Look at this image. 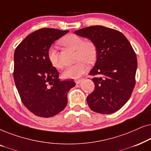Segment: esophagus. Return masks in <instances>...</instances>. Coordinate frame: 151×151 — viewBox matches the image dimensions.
<instances>
[{
	"mask_svg": "<svg viewBox=\"0 0 151 151\" xmlns=\"http://www.w3.org/2000/svg\"><path fill=\"white\" fill-rule=\"evenodd\" d=\"M82 79H80V80H75V82L76 83V84H80V82H82Z\"/></svg>",
	"mask_w": 151,
	"mask_h": 151,
	"instance_id": "esophagus-1",
	"label": "esophagus"
}]
</instances>
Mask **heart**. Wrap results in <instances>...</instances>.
<instances>
[{
    "label": "heart",
    "instance_id": "1",
    "mask_svg": "<svg viewBox=\"0 0 151 151\" xmlns=\"http://www.w3.org/2000/svg\"><path fill=\"white\" fill-rule=\"evenodd\" d=\"M60 43L65 47L76 50V60L78 62L75 65L67 68L63 73L65 78L77 80L86 71L87 67L84 61L88 64L93 63L97 58L98 49L96 44L90 40L84 41L83 38L76 34H69L61 39ZM47 58L53 67L61 68L58 53L53 47H49L47 51Z\"/></svg>",
    "mask_w": 151,
    "mask_h": 151
}]
</instances>
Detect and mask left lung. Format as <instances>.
Instances as JSON below:
<instances>
[{"label":"left lung","mask_w":151,"mask_h":151,"mask_svg":"<svg viewBox=\"0 0 151 151\" xmlns=\"http://www.w3.org/2000/svg\"><path fill=\"white\" fill-rule=\"evenodd\" d=\"M78 36L96 44L97 60L91 70L95 90L86 98L92 111L111 114L120 109L131 96L135 84L137 57L122 33L100 25L75 31Z\"/></svg>","instance_id":"8db88e82"}]
</instances>
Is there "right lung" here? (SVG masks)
Wrapping results in <instances>:
<instances>
[{"label": "right lung", "instance_id": "obj_1", "mask_svg": "<svg viewBox=\"0 0 151 151\" xmlns=\"http://www.w3.org/2000/svg\"><path fill=\"white\" fill-rule=\"evenodd\" d=\"M69 31L43 28L28 35L14 52V79L24 106L37 116H54L67 104V93L75 86L73 80L59 79L49 63L47 51Z\"/></svg>", "mask_w": 151, "mask_h": 151}]
</instances>
